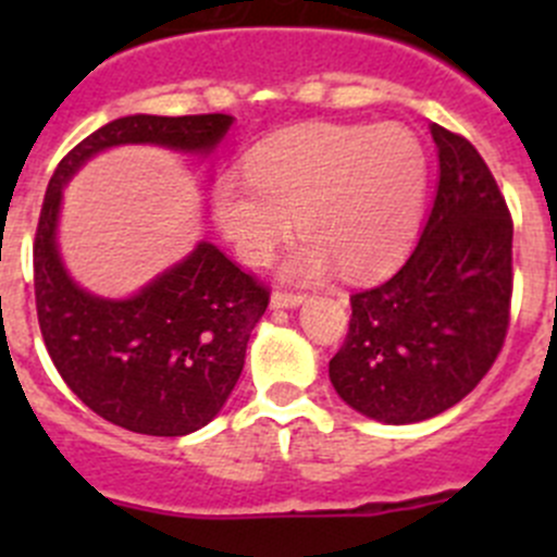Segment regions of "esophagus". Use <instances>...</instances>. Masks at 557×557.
Wrapping results in <instances>:
<instances>
[{
    "label": "esophagus",
    "mask_w": 557,
    "mask_h": 557,
    "mask_svg": "<svg viewBox=\"0 0 557 557\" xmlns=\"http://www.w3.org/2000/svg\"><path fill=\"white\" fill-rule=\"evenodd\" d=\"M307 301L305 294H285V290H274L272 299H269V307L272 310H294V307H301Z\"/></svg>",
    "instance_id": "1"
}]
</instances>
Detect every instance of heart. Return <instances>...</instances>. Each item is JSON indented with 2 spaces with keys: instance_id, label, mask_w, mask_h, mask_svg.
Listing matches in <instances>:
<instances>
[{
  "instance_id": "obj_1",
  "label": "heart",
  "mask_w": 557,
  "mask_h": 557,
  "mask_svg": "<svg viewBox=\"0 0 557 557\" xmlns=\"http://www.w3.org/2000/svg\"><path fill=\"white\" fill-rule=\"evenodd\" d=\"M245 177L223 174L212 215L247 263H263L290 234L307 237L285 258L290 280L374 277L407 252L420 226L429 156L401 123H307L250 150Z\"/></svg>"
}]
</instances>
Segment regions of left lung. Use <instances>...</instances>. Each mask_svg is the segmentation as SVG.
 <instances>
[{"label":"left lung","mask_w":557,"mask_h":557,"mask_svg":"<svg viewBox=\"0 0 557 557\" xmlns=\"http://www.w3.org/2000/svg\"><path fill=\"white\" fill-rule=\"evenodd\" d=\"M440 185L420 243L391 280L350 296L329 377L380 423H420L469 396L502 352L512 301V218L469 139L431 123Z\"/></svg>","instance_id":"8db88e82"}]
</instances>
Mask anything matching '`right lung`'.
Returning <instances> with one entry per match:
<instances>
[{
  "label": "right lung",
  "mask_w": 557,
  "mask_h": 557,
  "mask_svg": "<svg viewBox=\"0 0 557 557\" xmlns=\"http://www.w3.org/2000/svg\"><path fill=\"white\" fill-rule=\"evenodd\" d=\"M232 123L223 112L117 117L75 145L45 190L35 237L45 347L88 409L134 434L185 436L221 412L243 374L247 339L267 312L269 290L212 243H199L126 299L81 288L59 250L64 185L117 145H159L207 159Z\"/></svg>",
  "instance_id": "right-lung-1"
}]
</instances>
